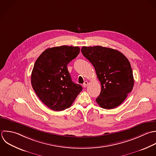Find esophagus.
<instances>
[{
  "label": "esophagus",
  "mask_w": 156,
  "mask_h": 156,
  "mask_svg": "<svg viewBox=\"0 0 156 156\" xmlns=\"http://www.w3.org/2000/svg\"><path fill=\"white\" fill-rule=\"evenodd\" d=\"M88 84H89L88 81H85V82L84 83V84H83V87H86Z\"/></svg>",
  "instance_id": "esophagus-1"
}]
</instances>
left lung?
Masks as SVG:
<instances>
[{"label": "left lung", "mask_w": 156, "mask_h": 156, "mask_svg": "<svg viewBox=\"0 0 156 156\" xmlns=\"http://www.w3.org/2000/svg\"><path fill=\"white\" fill-rule=\"evenodd\" d=\"M83 56L94 66L101 90L96 99L98 105L111 109L120 105L134 87L132 68L127 58L119 51L101 46L81 48Z\"/></svg>", "instance_id": "obj_1"}]
</instances>
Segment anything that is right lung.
<instances>
[{"label": "right lung", "instance_id": "obj_1", "mask_svg": "<svg viewBox=\"0 0 156 156\" xmlns=\"http://www.w3.org/2000/svg\"><path fill=\"white\" fill-rule=\"evenodd\" d=\"M80 51L79 47L49 48L34 63L31 76L33 89L42 103L53 111L70 108L83 90L81 85L72 81L67 69L68 64Z\"/></svg>", "mask_w": 156, "mask_h": 156}]
</instances>
